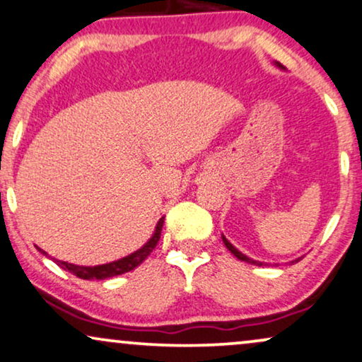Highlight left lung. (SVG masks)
<instances>
[{
	"label": "left lung",
	"mask_w": 362,
	"mask_h": 362,
	"mask_svg": "<svg viewBox=\"0 0 362 362\" xmlns=\"http://www.w3.org/2000/svg\"><path fill=\"white\" fill-rule=\"evenodd\" d=\"M275 65H276V66H279V69H284V65H282V64H279V62H275ZM221 238H223V243H225V247H226V248H228V250H230V252H231V253H233V255H235L236 258H238V260H242V262H247V263H252V265H258V267H260V265H263V263H262V262L252 260V258H248L247 255H243V253H242V252H238V250H236V248L233 247V245H231V243L228 242V240H226V238H225V236H221ZM296 262H298V260H296ZM292 263H293V262H292Z\"/></svg>",
	"instance_id": "1"
}]
</instances>
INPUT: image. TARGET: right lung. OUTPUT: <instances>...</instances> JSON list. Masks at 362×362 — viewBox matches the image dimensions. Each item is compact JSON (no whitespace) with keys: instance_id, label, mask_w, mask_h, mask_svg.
Listing matches in <instances>:
<instances>
[{"instance_id":"right-lung-1","label":"right lung","mask_w":362,"mask_h":362,"mask_svg":"<svg viewBox=\"0 0 362 362\" xmlns=\"http://www.w3.org/2000/svg\"><path fill=\"white\" fill-rule=\"evenodd\" d=\"M163 225H164V216L160 218V220L158 221V225H156V230H154L153 236L149 238V242H147L146 245H142L137 252H134V253H131V255L120 258V260L104 263V265H95V267H80V265H74V263L62 262V260H55V262L58 267H62L64 270H69L70 274H74L75 276H78V279H83V280H93V279L105 280V279H110V276L126 274V272H131L136 269V267H139L141 263L151 255V252L156 248V245H158L159 238H160ZM38 250L43 253V255H47L42 248H38Z\"/></svg>"}]
</instances>
